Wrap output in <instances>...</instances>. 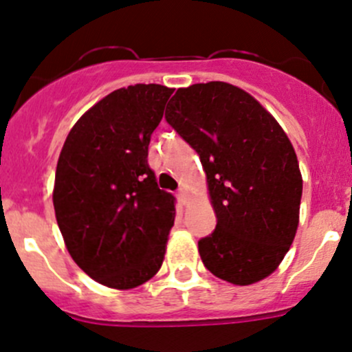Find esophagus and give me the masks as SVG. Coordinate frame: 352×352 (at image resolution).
I'll list each match as a JSON object with an SVG mask.
<instances>
[{
	"mask_svg": "<svg viewBox=\"0 0 352 352\" xmlns=\"http://www.w3.org/2000/svg\"><path fill=\"white\" fill-rule=\"evenodd\" d=\"M177 197H179V201L182 202V204H187V192L184 190V188H180L179 194H177Z\"/></svg>",
	"mask_w": 352,
	"mask_h": 352,
	"instance_id": "esophagus-1",
	"label": "esophagus"
}]
</instances>
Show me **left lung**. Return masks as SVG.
Listing matches in <instances>:
<instances>
[{
    "label": "left lung",
    "instance_id": "obj_1",
    "mask_svg": "<svg viewBox=\"0 0 352 352\" xmlns=\"http://www.w3.org/2000/svg\"><path fill=\"white\" fill-rule=\"evenodd\" d=\"M165 120L206 170L217 224L199 241L202 263L234 285L266 278L298 226L302 175L288 136L253 96L228 82L179 89Z\"/></svg>",
    "mask_w": 352,
    "mask_h": 352
}]
</instances>
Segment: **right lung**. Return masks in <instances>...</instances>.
<instances>
[{"label":"right lung","mask_w":352,"mask_h":352,"mask_svg":"<svg viewBox=\"0 0 352 352\" xmlns=\"http://www.w3.org/2000/svg\"><path fill=\"white\" fill-rule=\"evenodd\" d=\"M172 92L160 84L113 91L74 124L58 157V229L72 260L106 287H138L164 263L175 197L158 188L148 145Z\"/></svg>","instance_id":"obj_1"}]
</instances>
